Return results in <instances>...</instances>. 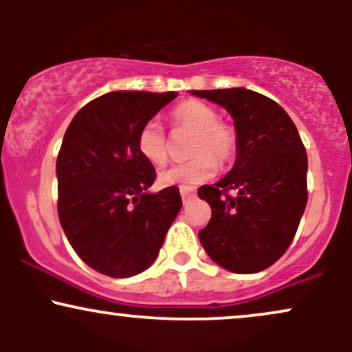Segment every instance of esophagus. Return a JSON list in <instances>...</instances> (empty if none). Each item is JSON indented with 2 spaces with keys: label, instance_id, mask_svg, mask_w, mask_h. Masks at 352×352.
Wrapping results in <instances>:
<instances>
[{
  "label": "esophagus",
  "instance_id": "1",
  "mask_svg": "<svg viewBox=\"0 0 352 352\" xmlns=\"http://www.w3.org/2000/svg\"><path fill=\"white\" fill-rule=\"evenodd\" d=\"M180 195H182V201H184V204H188V201L195 197V190L188 188V187H182Z\"/></svg>",
  "mask_w": 352,
  "mask_h": 352
}]
</instances>
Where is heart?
<instances>
[{
    "mask_svg": "<svg viewBox=\"0 0 352 352\" xmlns=\"http://www.w3.org/2000/svg\"><path fill=\"white\" fill-rule=\"evenodd\" d=\"M170 117L175 127L193 131L190 140L192 157L159 173V184L162 187H195L217 172V160L220 164H228L235 157L238 148L235 127L218 120L217 111L212 106L201 100L188 99L177 104ZM137 148L147 162L153 165L167 162V134L159 120L151 119L140 127Z\"/></svg>",
    "mask_w": 352,
    "mask_h": 352,
    "instance_id": "1",
    "label": "heart"
}]
</instances>
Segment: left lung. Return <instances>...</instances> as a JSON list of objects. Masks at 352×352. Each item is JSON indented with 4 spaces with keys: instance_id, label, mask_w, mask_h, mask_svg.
Masks as SVG:
<instances>
[{
    "instance_id": "1",
    "label": "left lung",
    "mask_w": 352,
    "mask_h": 352,
    "mask_svg": "<svg viewBox=\"0 0 352 352\" xmlns=\"http://www.w3.org/2000/svg\"><path fill=\"white\" fill-rule=\"evenodd\" d=\"M225 107L238 135L233 168L204 185L212 218L200 243L215 263L233 273H258L283 256L296 235L308 201V157L285 109L245 87L192 91ZM236 189L239 195H228Z\"/></svg>"
}]
</instances>
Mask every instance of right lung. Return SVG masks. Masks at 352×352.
Returning <instances> with one entry per match:
<instances>
[{"instance_id": "obj_1", "label": "right lung", "mask_w": 352, "mask_h": 352, "mask_svg": "<svg viewBox=\"0 0 352 352\" xmlns=\"http://www.w3.org/2000/svg\"><path fill=\"white\" fill-rule=\"evenodd\" d=\"M175 92L116 91L71 120L56 162L60 227L96 272L129 278L147 270L182 208L177 187L148 193L155 168L140 155V127Z\"/></svg>"}]
</instances>
